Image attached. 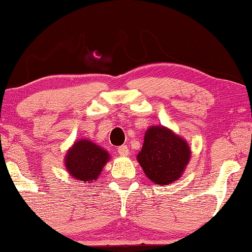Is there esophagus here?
<instances>
[{"label":"esophagus","instance_id":"1","mask_svg":"<svg viewBox=\"0 0 252 252\" xmlns=\"http://www.w3.org/2000/svg\"><path fill=\"white\" fill-rule=\"evenodd\" d=\"M118 154L120 156H127V155L129 154V149L127 146H120L118 148Z\"/></svg>","mask_w":252,"mask_h":252}]
</instances>
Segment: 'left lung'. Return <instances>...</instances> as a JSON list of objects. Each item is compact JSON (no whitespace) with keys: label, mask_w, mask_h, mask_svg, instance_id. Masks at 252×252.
Listing matches in <instances>:
<instances>
[{"label":"left lung","mask_w":252,"mask_h":252,"mask_svg":"<svg viewBox=\"0 0 252 252\" xmlns=\"http://www.w3.org/2000/svg\"><path fill=\"white\" fill-rule=\"evenodd\" d=\"M137 161L156 185H170L184 173L190 158L187 141L164 126H151L144 135Z\"/></svg>","instance_id":"obj_1"}]
</instances>
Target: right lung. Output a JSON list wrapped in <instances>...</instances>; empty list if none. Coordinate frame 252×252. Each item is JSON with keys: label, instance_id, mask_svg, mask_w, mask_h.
I'll list each match as a JSON object with an SVG mask.
<instances>
[{"label": "right lung", "instance_id": "right-lung-1", "mask_svg": "<svg viewBox=\"0 0 252 252\" xmlns=\"http://www.w3.org/2000/svg\"><path fill=\"white\" fill-rule=\"evenodd\" d=\"M110 160L108 151L87 139L79 140L68 149L65 156V167L71 177L80 182L97 180L102 168Z\"/></svg>", "mask_w": 252, "mask_h": 252}]
</instances>
